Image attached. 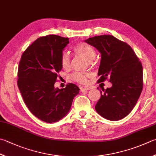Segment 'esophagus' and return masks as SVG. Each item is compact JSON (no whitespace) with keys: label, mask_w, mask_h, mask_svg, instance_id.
<instances>
[{"label":"esophagus","mask_w":156,"mask_h":156,"mask_svg":"<svg viewBox=\"0 0 156 156\" xmlns=\"http://www.w3.org/2000/svg\"><path fill=\"white\" fill-rule=\"evenodd\" d=\"M80 90H81V92H86V91L89 90L90 87H81Z\"/></svg>","instance_id":"esophagus-1"}]
</instances>
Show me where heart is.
I'll return each mask as SVG.
<instances>
[{"instance_id": "1", "label": "heart", "mask_w": 156, "mask_h": 156, "mask_svg": "<svg viewBox=\"0 0 156 156\" xmlns=\"http://www.w3.org/2000/svg\"><path fill=\"white\" fill-rule=\"evenodd\" d=\"M73 50L76 54L81 55L85 60L91 62L96 56V52L92 46L88 45L86 43H78L74 47ZM61 66L64 69H69L70 66V60L69 54L66 52H63L60 58ZM90 75L87 73L76 72L73 75L72 78L73 80L79 82L80 83H86L87 81V77Z\"/></svg>"}]
</instances>
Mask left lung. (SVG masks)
Segmentation results:
<instances>
[{"instance_id":"8db88e82","label":"left lung","mask_w":156,"mask_h":156,"mask_svg":"<svg viewBox=\"0 0 156 156\" xmlns=\"http://www.w3.org/2000/svg\"><path fill=\"white\" fill-rule=\"evenodd\" d=\"M101 54L98 83L108 79L112 86L101 92L95 106L104 118L117 121L133 109L143 86L142 64L131 47L112 35L89 38L85 41Z\"/></svg>"}]
</instances>
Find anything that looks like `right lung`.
Masks as SVG:
<instances>
[{
    "label": "right lung",
    "instance_id": "1",
    "mask_svg": "<svg viewBox=\"0 0 156 156\" xmlns=\"http://www.w3.org/2000/svg\"><path fill=\"white\" fill-rule=\"evenodd\" d=\"M69 38L47 35L37 39L23 53L17 71V86L30 112L47 123L57 122L69 112L79 88L68 83L55 88L60 58Z\"/></svg>",
    "mask_w": 156,
    "mask_h": 156
}]
</instances>
